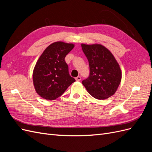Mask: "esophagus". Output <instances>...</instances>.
Here are the masks:
<instances>
[{
    "label": "esophagus",
    "instance_id": "obj_1",
    "mask_svg": "<svg viewBox=\"0 0 152 152\" xmlns=\"http://www.w3.org/2000/svg\"><path fill=\"white\" fill-rule=\"evenodd\" d=\"M75 80H76L77 81H80V80H81V77H80V76H78V77H77L75 78Z\"/></svg>",
    "mask_w": 152,
    "mask_h": 152
}]
</instances>
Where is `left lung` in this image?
<instances>
[{
  "label": "left lung",
  "instance_id": "left-lung-1",
  "mask_svg": "<svg viewBox=\"0 0 152 152\" xmlns=\"http://www.w3.org/2000/svg\"><path fill=\"white\" fill-rule=\"evenodd\" d=\"M81 46L89 61L90 71L82 84L96 99L108 98L115 93L121 83L120 66L113 54L103 45L82 44Z\"/></svg>",
  "mask_w": 152,
  "mask_h": 152
}]
</instances>
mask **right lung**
Listing matches in <instances>:
<instances>
[{"instance_id":"right-lung-1","label":"right lung","mask_w":152,"mask_h":152,"mask_svg":"<svg viewBox=\"0 0 152 152\" xmlns=\"http://www.w3.org/2000/svg\"><path fill=\"white\" fill-rule=\"evenodd\" d=\"M74 47L63 42L53 43L45 49L37 62L33 73L36 92L47 100L61 96L75 81L68 72L65 58Z\"/></svg>"}]
</instances>
